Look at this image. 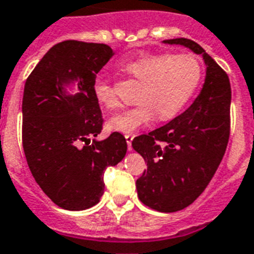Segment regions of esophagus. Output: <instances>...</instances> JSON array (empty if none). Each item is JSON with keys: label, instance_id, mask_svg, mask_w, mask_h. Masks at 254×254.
I'll use <instances>...</instances> for the list:
<instances>
[{"label": "esophagus", "instance_id": "1", "mask_svg": "<svg viewBox=\"0 0 254 254\" xmlns=\"http://www.w3.org/2000/svg\"><path fill=\"white\" fill-rule=\"evenodd\" d=\"M125 138H127V144L129 149H132V141L134 138V134H125Z\"/></svg>", "mask_w": 254, "mask_h": 254}]
</instances>
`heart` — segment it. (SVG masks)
I'll list each match as a JSON object with an SVG mask.
<instances>
[{
	"instance_id": "b5f03b06",
	"label": "heart",
	"mask_w": 254,
	"mask_h": 254,
	"mask_svg": "<svg viewBox=\"0 0 254 254\" xmlns=\"http://www.w3.org/2000/svg\"><path fill=\"white\" fill-rule=\"evenodd\" d=\"M122 68L141 80V86L134 108L109 118L108 127L121 133H133L149 125L156 114L161 121L175 117L200 80V65L191 55H140L125 60ZM94 95L105 108L117 106L112 86L103 80L95 82Z\"/></svg>"
}]
</instances>
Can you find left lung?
I'll return each mask as SVG.
<instances>
[{"label":"left lung","instance_id":"left-lung-1","mask_svg":"<svg viewBox=\"0 0 254 254\" xmlns=\"http://www.w3.org/2000/svg\"><path fill=\"white\" fill-rule=\"evenodd\" d=\"M163 43L189 48L206 65L204 83L192 105L164 127L132 141L146 163L136 182L138 198L153 210L174 213L203 192L222 160L230 130L232 89L226 72L198 43L190 39Z\"/></svg>","mask_w":254,"mask_h":254}]
</instances>
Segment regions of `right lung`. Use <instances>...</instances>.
Here are the masks:
<instances>
[{
	"instance_id": "obj_1",
	"label": "right lung",
	"mask_w": 254,
	"mask_h": 254,
	"mask_svg": "<svg viewBox=\"0 0 254 254\" xmlns=\"http://www.w3.org/2000/svg\"><path fill=\"white\" fill-rule=\"evenodd\" d=\"M114 55L106 44L67 40L51 48L28 76L22 97V146L44 194L65 210L93 207L103 174L127 153L113 132L98 140L102 116L95 78Z\"/></svg>"
}]
</instances>
